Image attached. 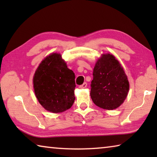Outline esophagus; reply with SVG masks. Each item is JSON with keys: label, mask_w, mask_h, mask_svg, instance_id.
<instances>
[{"label": "esophagus", "mask_w": 157, "mask_h": 157, "mask_svg": "<svg viewBox=\"0 0 157 157\" xmlns=\"http://www.w3.org/2000/svg\"><path fill=\"white\" fill-rule=\"evenodd\" d=\"M86 86H87V83H86V82H84V83L82 84V85H80V86H79V87L80 89H84V88H86Z\"/></svg>", "instance_id": "34e87169"}]
</instances>
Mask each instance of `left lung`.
<instances>
[{
    "instance_id": "obj_1",
    "label": "left lung",
    "mask_w": 157,
    "mask_h": 157,
    "mask_svg": "<svg viewBox=\"0 0 157 157\" xmlns=\"http://www.w3.org/2000/svg\"><path fill=\"white\" fill-rule=\"evenodd\" d=\"M91 98L95 105L112 110L120 107L129 91V82L121 63L112 55H102L95 64Z\"/></svg>"
}]
</instances>
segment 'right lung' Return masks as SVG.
<instances>
[{
  "label": "right lung",
  "mask_w": 157,
  "mask_h": 157,
  "mask_svg": "<svg viewBox=\"0 0 157 157\" xmlns=\"http://www.w3.org/2000/svg\"><path fill=\"white\" fill-rule=\"evenodd\" d=\"M75 73L67 68L60 54L52 53L42 61L33 78L34 89L39 103L52 113L71 107L75 101Z\"/></svg>",
  "instance_id": "obj_1"
}]
</instances>
